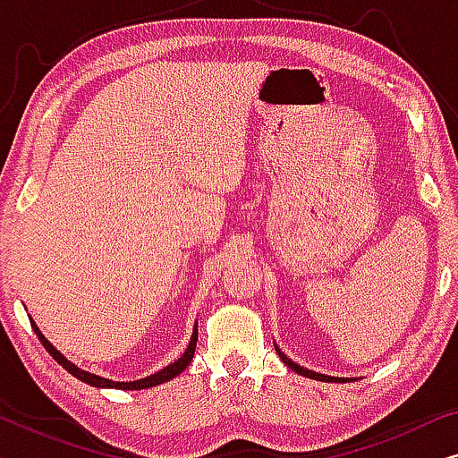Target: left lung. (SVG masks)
Wrapping results in <instances>:
<instances>
[{
  "mask_svg": "<svg viewBox=\"0 0 458 458\" xmlns=\"http://www.w3.org/2000/svg\"><path fill=\"white\" fill-rule=\"evenodd\" d=\"M275 350H277L279 359H281V360H284L287 367H292V369H293V371H296V373H300V375H304V377H312V379H318V381H335V384H337V381H346V379H342V377H329V375H321V373L309 371V369L300 367V365H296V362H293L292 359H287V356H285L284 352H281V350H279V348H275Z\"/></svg>",
  "mask_w": 458,
  "mask_h": 458,
  "instance_id": "1",
  "label": "left lung"
}]
</instances>
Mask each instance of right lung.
<instances>
[{"mask_svg":"<svg viewBox=\"0 0 458 458\" xmlns=\"http://www.w3.org/2000/svg\"><path fill=\"white\" fill-rule=\"evenodd\" d=\"M30 325H33L37 337H39L41 344H43V346H46L47 352L52 354L54 359L58 360L60 365L64 367L68 373H72L74 377L81 379V381H85V384H89V386H96V387H118V390H146V387L165 384V381L177 377V375L183 373L185 369H187V365H190V362H191L193 352H196V342H198V325H196V329H193V335H191L190 346H187L183 356H181L179 360H174L173 365H168L166 369H162V371H158V373L149 375V377H146V379H137V381H112V379H104V377H99V375L87 373V371H83V369L74 367L72 362L66 359V356H62V354L58 352V350H55V348L52 346V344H49V342L46 340V335L41 334L39 327H37V325H35L33 321H30Z\"/></svg>","mask_w":458,"mask_h":458,"instance_id":"right-lung-1","label":"right lung"}]
</instances>
